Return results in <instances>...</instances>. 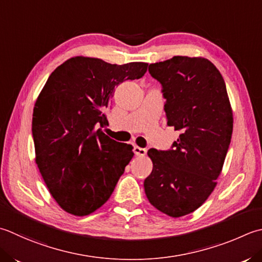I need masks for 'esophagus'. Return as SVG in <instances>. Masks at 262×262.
Listing matches in <instances>:
<instances>
[{
	"label": "esophagus",
	"mask_w": 262,
	"mask_h": 262,
	"mask_svg": "<svg viewBox=\"0 0 262 262\" xmlns=\"http://www.w3.org/2000/svg\"><path fill=\"white\" fill-rule=\"evenodd\" d=\"M134 152H135V155L138 156V157H144L146 155L147 150L144 147H140V146L136 145V146H134Z\"/></svg>",
	"instance_id": "esophagus-1"
}]
</instances>
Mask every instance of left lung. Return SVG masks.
Here are the masks:
<instances>
[{
    "mask_svg": "<svg viewBox=\"0 0 262 262\" xmlns=\"http://www.w3.org/2000/svg\"><path fill=\"white\" fill-rule=\"evenodd\" d=\"M166 99L167 125L181 132L169 150L150 148L144 189L153 207L182 217L201 207L216 186L233 133V114L219 70L204 58H173L148 66Z\"/></svg>",
    "mask_w": 262,
    "mask_h": 262,
    "instance_id": "1",
    "label": "left lung"
}]
</instances>
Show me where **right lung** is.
I'll use <instances>...</instances> for the list:
<instances>
[{
  "mask_svg": "<svg viewBox=\"0 0 262 262\" xmlns=\"http://www.w3.org/2000/svg\"><path fill=\"white\" fill-rule=\"evenodd\" d=\"M147 63L111 64L75 56L50 75L35 103L36 163L50 193L67 212L85 216L107 201L133 146L106 136L105 111L115 87L144 76Z\"/></svg>",
  "mask_w": 262,
  "mask_h": 262,
  "instance_id": "obj_1",
  "label": "right lung"
}]
</instances>
